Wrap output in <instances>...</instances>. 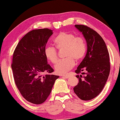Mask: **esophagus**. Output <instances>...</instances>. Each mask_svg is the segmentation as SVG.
<instances>
[{
  "mask_svg": "<svg viewBox=\"0 0 120 120\" xmlns=\"http://www.w3.org/2000/svg\"><path fill=\"white\" fill-rule=\"evenodd\" d=\"M63 78H65V79H68L69 77V75H63Z\"/></svg>",
  "mask_w": 120,
  "mask_h": 120,
  "instance_id": "34e87169",
  "label": "esophagus"
}]
</instances>
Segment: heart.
Instances as JSON below:
<instances>
[{
  "instance_id": "heart-1",
  "label": "heart",
  "mask_w": 120,
  "mask_h": 120,
  "mask_svg": "<svg viewBox=\"0 0 120 120\" xmlns=\"http://www.w3.org/2000/svg\"><path fill=\"white\" fill-rule=\"evenodd\" d=\"M53 42L58 50L64 49V56L66 57L59 60L55 65V71L58 74H66L74 66L75 60L79 61L86 53V46L84 39L82 37H76L71 33H60L53 39ZM44 54L47 60L52 63L57 62L58 52L55 47H46Z\"/></svg>"
}]
</instances>
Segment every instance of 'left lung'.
<instances>
[{
  "label": "left lung",
  "mask_w": 120,
  "mask_h": 120,
  "mask_svg": "<svg viewBox=\"0 0 120 120\" xmlns=\"http://www.w3.org/2000/svg\"><path fill=\"white\" fill-rule=\"evenodd\" d=\"M75 26L86 39L87 51L75 70L78 74H85L86 71V75H76L79 82L74 91L80 99L89 101L99 95L107 81L110 70L109 54L104 41L97 32L85 25Z\"/></svg>",
  "instance_id": "1"
}]
</instances>
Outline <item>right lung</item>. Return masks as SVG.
<instances>
[{
    "mask_svg": "<svg viewBox=\"0 0 120 120\" xmlns=\"http://www.w3.org/2000/svg\"><path fill=\"white\" fill-rule=\"evenodd\" d=\"M52 34L48 28L31 30L19 41L13 54L11 68L15 83L23 97L33 104L43 103L59 78L50 74L53 69L44 54Z\"/></svg>",
    "mask_w": 120,
    "mask_h": 120,
    "instance_id": "1",
    "label": "right lung"
}]
</instances>
